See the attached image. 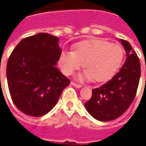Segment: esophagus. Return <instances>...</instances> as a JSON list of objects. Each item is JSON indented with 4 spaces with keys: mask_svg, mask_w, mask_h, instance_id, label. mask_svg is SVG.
Instances as JSON below:
<instances>
[{
    "mask_svg": "<svg viewBox=\"0 0 146 146\" xmlns=\"http://www.w3.org/2000/svg\"><path fill=\"white\" fill-rule=\"evenodd\" d=\"M71 84L73 86H74V87H76V88H82V85L81 84H76V83L73 82V81H72L71 82Z\"/></svg>",
    "mask_w": 146,
    "mask_h": 146,
    "instance_id": "obj_1",
    "label": "esophagus"
}]
</instances>
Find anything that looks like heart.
I'll return each instance as SVG.
<instances>
[{"label":"heart","mask_w":146,"mask_h":146,"mask_svg":"<svg viewBox=\"0 0 146 146\" xmlns=\"http://www.w3.org/2000/svg\"><path fill=\"white\" fill-rule=\"evenodd\" d=\"M123 56L124 51L120 45L106 40L92 39L79 43L74 51L62 53L60 65L64 73L70 75L84 63L87 70L80 75V79L102 82L114 75Z\"/></svg>","instance_id":"obj_1"}]
</instances>
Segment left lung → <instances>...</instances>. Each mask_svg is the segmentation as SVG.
<instances>
[{
	"instance_id": "obj_1",
	"label": "left lung",
	"mask_w": 146,
	"mask_h": 146,
	"mask_svg": "<svg viewBox=\"0 0 146 146\" xmlns=\"http://www.w3.org/2000/svg\"><path fill=\"white\" fill-rule=\"evenodd\" d=\"M127 58L118 73L98 88L85 103L88 113L100 121H110L122 115L136 95L141 76V66L136 52L128 41L120 40Z\"/></svg>"
}]
</instances>
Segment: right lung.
I'll use <instances>...</instances> for the list:
<instances>
[{
	"label": "right lung",
	"mask_w": 146,
	"mask_h": 146,
	"mask_svg": "<svg viewBox=\"0 0 146 146\" xmlns=\"http://www.w3.org/2000/svg\"><path fill=\"white\" fill-rule=\"evenodd\" d=\"M62 50L58 38L40 33L23 39L7 63V80L15 106L28 116L51 111L70 80L55 67Z\"/></svg>",
	"instance_id": "1"
}]
</instances>
